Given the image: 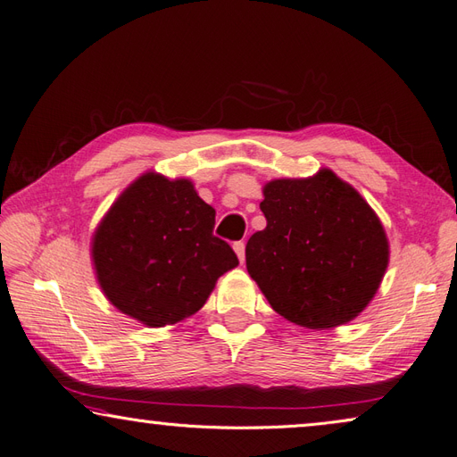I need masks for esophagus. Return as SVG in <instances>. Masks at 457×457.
<instances>
[{
	"mask_svg": "<svg viewBox=\"0 0 457 457\" xmlns=\"http://www.w3.org/2000/svg\"><path fill=\"white\" fill-rule=\"evenodd\" d=\"M233 251H236V254H237V259L243 262L245 261V243L243 241H237V243H233Z\"/></svg>",
	"mask_w": 457,
	"mask_h": 457,
	"instance_id": "obj_1",
	"label": "esophagus"
}]
</instances>
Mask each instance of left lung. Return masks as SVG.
Here are the masks:
<instances>
[{
	"label": "left lung",
	"instance_id": "1",
	"mask_svg": "<svg viewBox=\"0 0 457 457\" xmlns=\"http://www.w3.org/2000/svg\"><path fill=\"white\" fill-rule=\"evenodd\" d=\"M262 196L267 228L247 241L245 262L272 310L315 331L356 320L389 264L374 208L327 167L312 177L272 179Z\"/></svg>",
	"mask_w": 457,
	"mask_h": 457
}]
</instances>
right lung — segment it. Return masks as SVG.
<instances>
[{"instance_id": "add662e5", "label": "right lung", "mask_w": 457, "mask_h": 457, "mask_svg": "<svg viewBox=\"0 0 457 457\" xmlns=\"http://www.w3.org/2000/svg\"><path fill=\"white\" fill-rule=\"evenodd\" d=\"M216 210L187 177L145 171L126 187L91 236L99 288L145 327L185 321L239 261L214 237Z\"/></svg>"}]
</instances>
